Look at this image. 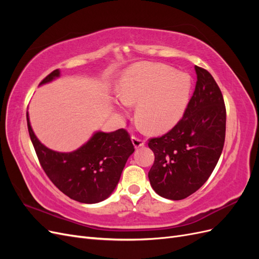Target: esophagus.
<instances>
[{"label": "esophagus", "mask_w": 259, "mask_h": 259, "mask_svg": "<svg viewBox=\"0 0 259 259\" xmlns=\"http://www.w3.org/2000/svg\"><path fill=\"white\" fill-rule=\"evenodd\" d=\"M132 142H133V145H134V147H135L136 149H138V148H140V147H143V146L145 145V140H144V139L139 138V137H137V136H134V135L132 136Z\"/></svg>", "instance_id": "esophagus-1"}]
</instances>
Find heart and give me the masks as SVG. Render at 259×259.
Returning a JSON list of instances; mask_svg holds the SVG:
<instances>
[{
    "mask_svg": "<svg viewBox=\"0 0 259 259\" xmlns=\"http://www.w3.org/2000/svg\"><path fill=\"white\" fill-rule=\"evenodd\" d=\"M188 74L167 66L138 62L128 67L116 86V95L127 106L136 104V119L151 132L170 128L182 117L189 99Z\"/></svg>",
    "mask_w": 259,
    "mask_h": 259,
    "instance_id": "obj_1",
    "label": "heart"
}]
</instances>
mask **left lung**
Returning <instances> with one entry per match:
<instances>
[{
  "label": "left lung",
  "mask_w": 259,
  "mask_h": 259,
  "mask_svg": "<svg viewBox=\"0 0 259 259\" xmlns=\"http://www.w3.org/2000/svg\"><path fill=\"white\" fill-rule=\"evenodd\" d=\"M197 84L184 115L161 137L149 139L154 163L148 173L153 190L183 200L204 185L221 158L226 136V107L214 77L195 66Z\"/></svg>",
  "instance_id": "8db88e82"
}]
</instances>
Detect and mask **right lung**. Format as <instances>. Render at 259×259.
Instances as JSON below:
<instances>
[{"label": "right lung", "mask_w": 259, "mask_h": 259, "mask_svg": "<svg viewBox=\"0 0 259 259\" xmlns=\"http://www.w3.org/2000/svg\"><path fill=\"white\" fill-rule=\"evenodd\" d=\"M59 76L54 70L41 84ZM28 131L45 174L70 199L81 203H98L112 193L119 183L130 155L135 151L128 132L120 128L112 133L98 132L80 149L69 153L53 151L42 145L31 128Z\"/></svg>", "instance_id": "add662e5"}]
</instances>
